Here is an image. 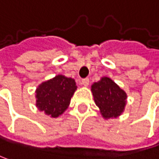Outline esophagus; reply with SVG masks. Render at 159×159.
I'll use <instances>...</instances> for the list:
<instances>
[{
  "mask_svg": "<svg viewBox=\"0 0 159 159\" xmlns=\"http://www.w3.org/2000/svg\"><path fill=\"white\" fill-rule=\"evenodd\" d=\"M81 84L83 86H89V79H83V80H81V82H80Z\"/></svg>",
  "mask_w": 159,
  "mask_h": 159,
  "instance_id": "obj_1",
  "label": "esophagus"
}]
</instances>
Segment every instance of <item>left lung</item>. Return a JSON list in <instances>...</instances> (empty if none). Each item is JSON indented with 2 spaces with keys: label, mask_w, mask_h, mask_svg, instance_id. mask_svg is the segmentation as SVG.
I'll return each mask as SVG.
<instances>
[{
  "label": "left lung",
  "mask_w": 159,
  "mask_h": 159,
  "mask_svg": "<svg viewBox=\"0 0 159 159\" xmlns=\"http://www.w3.org/2000/svg\"><path fill=\"white\" fill-rule=\"evenodd\" d=\"M94 101L104 119L117 118L124 111L127 94L111 79L103 77L91 86Z\"/></svg>",
  "instance_id": "obj_1"
}]
</instances>
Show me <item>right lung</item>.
<instances>
[{"label": "right lung", "instance_id": "1", "mask_svg": "<svg viewBox=\"0 0 159 159\" xmlns=\"http://www.w3.org/2000/svg\"><path fill=\"white\" fill-rule=\"evenodd\" d=\"M77 89L73 79L57 75L42 82L36 89V106L51 118H58L68 108Z\"/></svg>", "mask_w": 159, "mask_h": 159}]
</instances>
